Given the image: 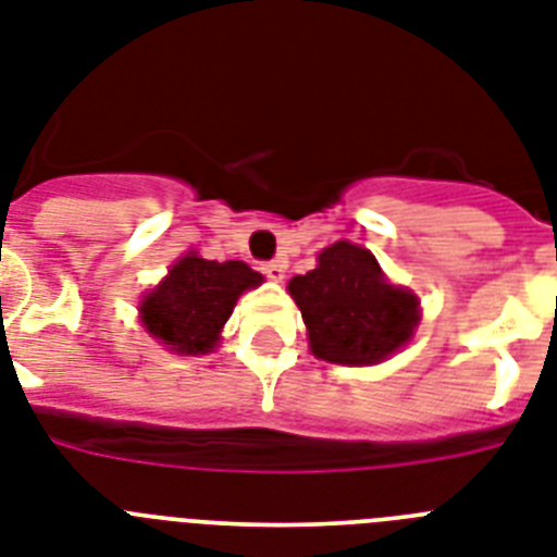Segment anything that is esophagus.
I'll use <instances>...</instances> for the list:
<instances>
[{
    "instance_id": "obj_1",
    "label": "esophagus",
    "mask_w": 557,
    "mask_h": 557,
    "mask_svg": "<svg viewBox=\"0 0 557 557\" xmlns=\"http://www.w3.org/2000/svg\"><path fill=\"white\" fill-rule=\"evenodd\" d=\"M263 274L269 280H274V283H280V280L286 277V263H283V260H271V263H263Z\"/></svg>"
}]
</instances>
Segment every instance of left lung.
I'll use <instances>...</instances> for the list:
<instances>
[{
	"label": "left lung",
	"instance_id": "left-lung-1",
	"mask_svg": "<svg viewBox=\"0 0 557 557\" xmlns=\"http://www.w3.org/2000/svg\"><path fill=\"white\" fill-rule=\"evenodd\" d=\"M288 294L300 308L308 345L334 366H380L410 343L419 297L391 286L376 257L357 243L336 240L317 255V269L297 274Z\"/></svg>",
	"mask_w": 557,
	"mask_h": 557
}]
</instances>
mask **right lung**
<instances>
[{"label":"right lung","instance_id":"1","mask_svg":"<svg viewBox=\"0 0 557 557\" xmlns=\"http://www.w3.org/2000/svg\"><path fill=\"white\" fill-rule=\"evenodd\" d=\"M263 283V274L243 260H203L189 251L170 269L152 292L144 294L141 322L149 336L181 357L209 354L221 343V331L243 292Z\"/></svg>","mask_w":557,"mask_h":557}]
</instances>
